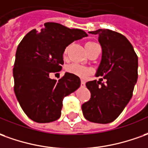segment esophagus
<instances>
[{
  "instance_id": "34e87169",
  "label": "esophagus",
  "mask_w": 148,
  "mask_h": 148,
  "mask_svg": "<svg viewBox=\"0 0 148 148\" xmlns=\"http://www.w3.org/2000/svg\"><path fill=\"white\" fill-rule=\"evenodd\" d=\"M84 86H85V81L81 80V87H84Z\"/></svg>"
}]
</instances>
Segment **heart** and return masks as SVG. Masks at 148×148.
Here are the masks:
<instances>
[{
	"instance_id": "b5f03b06",
	"label": "heart",
	"mask_w": 148,
	"mask_h": 148,
	"mask_svg": "<svg viewBox=\"0 0 148 148\" xmlns=\"http://www.w3.org/2000/svg\"><path fill=\"white\" fill-rule=\"evenodd\" d=\"M96 44L95 42H87L85 46H88V45H92ZM67 52V49L65 50L64 53ZM66 71L69 73H72L75 76H79V77H81V78H84L88 76L89 74H90V69L86 67V66H84L82 64H69L67 66L66 68Z\"/></svg>"
}]
</instances>
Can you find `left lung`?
<instances>
[{
	"label": "left lung",
	"mask_w": 148,
	"mask_h": 148,
	"mask_svg": "<svg viewBox=\"0 0 148 148\" xmlns=\"http://www.w3.org/2000/svg\"><path fill=\"white\" fill-rule=\"evenodd\" d=\"M98 36L102 49L101 60L96 76L103 79L86 83L91 98L82 105L88 121L106 124L119 117L127 106L138 79V56L124 35L108 29L88 32Z\"/></svg>",
	"instance_id": "8db88e82"
}]
</instances>
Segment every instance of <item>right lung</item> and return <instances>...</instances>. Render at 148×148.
<instances>
[{
  "label": "right lung",
  "instance_id": "1",
  "mask_svg": "<svg viewBox=\"0 0 148 148\" xmlns=\"http://www.w3.org/2000/svg\"><path fill=\"white\" fill-rule=\"evenodd\" d=\"M86 36L82 29L47 22L41 29L29 31L19 43L13 70L14 92L31 120L46 123L60 119L63 99L80 87V79L69 72L59 80L49 75L62 69L68 45Z\"/></svg>",
  "mask_w": 148,
  "mask_h": 148
}]
</instances>
